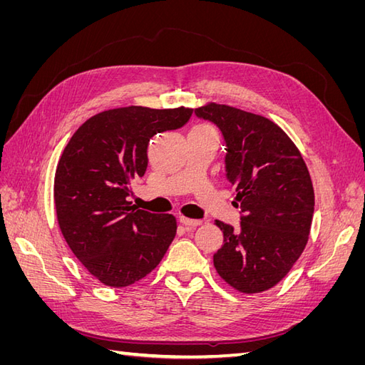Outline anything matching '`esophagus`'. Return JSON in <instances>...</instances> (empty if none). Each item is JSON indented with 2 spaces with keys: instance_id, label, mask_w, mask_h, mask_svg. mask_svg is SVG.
I'll return each instance as SVG.
<instances>
[{
  "instance_id": "34e87169",
  "label": "esophagus",
  "mask_w": 365,
  "mask_h": 365,
  "mask_svg": "<svg viewBox=\"0 0 365 365\" xmlns=\"http://www.w3.org/2000/svg\"><path fill=\"white\" fill-rule=\"evenodd\" d=\"M180 222H181L187 230H193V228L201 225V220L190 219V217H185V216H181V217H180Z\"/></svg>"
}]
</instances>
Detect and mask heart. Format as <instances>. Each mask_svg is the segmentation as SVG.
<instances>
[{"mask_svg": "<svg viewBox=\"0 0 365 365\" xmlns=\"http://www.w3.org/2000/svg\"><path fill=\"white\" fill-rule=\"evenodd\" d=\"M193 129H202V130H205V129H210V128L205 126V125H197V126H195Z\"/></svg>", "mask_w": 365, "mask_h": 365, "instance_id": "heart-1", "label": "heart"}]
</instances>
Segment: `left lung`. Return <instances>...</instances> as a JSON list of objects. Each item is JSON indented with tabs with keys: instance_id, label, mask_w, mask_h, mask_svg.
<instances>
[{
	"instance_id": "left-lung-1",
	"label": "left lung",
	"mask_w": 365,
	"mask_h": 365,
	"mask_svg": "<svg viewBox=\"0 0 365 365\" xmlns=\"http://www.w3.org/2000/svg\"><path fill=\"white\" fill-rule=\"evenodd\" d=\"M195 114L222 132L227 180L242 212L239 230L216 220L224 245L213 256L215 268L236 291L263 292L291 271L307 244L311 175L294 141L269 118L213 102Z\"/></svg>"
}]
</instances>
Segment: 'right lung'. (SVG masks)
<instances>
[{"mask_svg": "<svg viewBox=\"0 0 365 365\" xmlns=\"http://www.w3.org/2000/svg\"><path fill=\"white\" fill-rule=\"evenodd\" d=\"M192 108L126 106L88 118L65 146L54 175L62 236L93 277L125 288L157 268L176 235L173 215L130 205V181L148 168L149 140L184 126Z\"/></svg>", "mask_w": 365, "mask_h": 365, "instance_id": "add662e5", "label": "right lung"}]
</instances>
